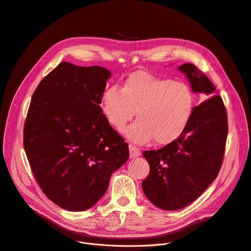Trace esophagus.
Wrapping results in <instances>:
<instances>
[{
  "mask_svg": "<svg viewBox=\"0 0 251 251\" xmlns=\"http://www.w3.org/2000/svg\"><path fill=\"white\" fill-rule=\"evenodd\" d=\"M129 151H130V158H137L141 155L140 149L132 144L129 145Z\"/></svg>",
  "mask_w": 251,
  "mask_h": 251,
  "instance_id": "obj_1",
  "label": "esophagus"
}]
</instances>
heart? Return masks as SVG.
<instances>
[{
	"label": "heart",
	"instance_id": "obj_1",
	"mask_svg": "<svg viewBox=\"0 0 251 251\" xmlns=\"http://www.w3.org/2000/svg\"><path fill=\"white\" fill-rule=\"evenodd\" d=\"M195 107V95L185 82L174 81L147 73L129 76L120 88L111 85L101 98L107 121L122 131L136 111L138 120L126 130V137L138 144L154 141L167 145L188 128Z\"/></svg>",
	"mask_w": 251,
	"mask_h": 251
}]
</instances>
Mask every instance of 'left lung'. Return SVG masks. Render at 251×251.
<instances>
[{
  "instance_id": "1",
  "label": "left lung",
  "mask_w": 251,
  "mask_h": 251,
  "mask_svg": "<svg viewBox=\"0 0 251 251\" xmlns=\"http://www.w3.org/2000/svg\"><path fill=\"white\" fill-rule=\"evenodd\" d=\"M202 101L194 107L185 133L159 150L144 151L150 165L142 182L148 200L165 210L181 209L197 200L221 170L228 132L227 113L216 87L192 63L178 67Z\"/></svg>"
}]
</instances>
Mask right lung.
Segmentation results:
<instances>
[{
	"mask_svg": "<svg viewBox=\"0 0 251 251\" xmlns=\"http://www.w3.org/2000/svg\"><path fill=\"white\" fill-rule=\"evenodd\" d=\"M111 73L64 61L33 92L24 148L40 188L58 206L82 211L108 189L112 173L129 158L128 144L100 107Z\"/></svg>",
	"mask_w": 251,
	"mask_h": 251,
	"instance_id": "obj_1",
	"label": "right lung"
}]
</instances>
